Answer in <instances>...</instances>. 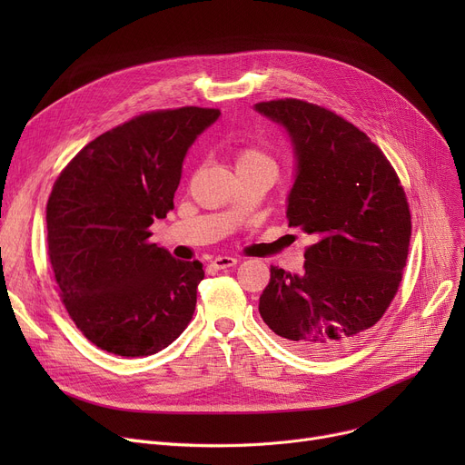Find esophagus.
<instances>
[{"label":"esophagus","instance_id":"34e87169","mask_svg":"<svg viewBox=\"0 0 465 465\" xmlns=\"http://www.w3.org/2000/svg\"><path fill=\"white\" fill-rule=\"evenodd\" d=\"M235 263H237V258L233 256H218L211 260V267H214V270H226V267H233Z\"/></svg>","mask_w":465,"mask_h":465}]
</instances>
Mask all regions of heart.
I'll return each mask as SVG.
<instances>
[{"label":"heart","mask_w":465,"mask_h":465,"mask_svg":"<svg viewBox=\"0 0 465 465\" xmlns=\"http://www.w3.org/2000/svg\"><path fill=\"white\" fill-rule=\"evenodd\" d=\"M235 165H237V169L256 167V165H265V167L275 169L273 158L258 144H241L235 151Z\"/></svg>","instance_id":"obj_1"}]
</instances>
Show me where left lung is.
I'll list each match as a JSON object with an SVG mask.
<instances>
[{
    "mask_svg": "<svg viewBox=\"0 0 465 465\" xmlns=\"http://www.w3.org/2000/svg\"><path fill=\"white\" fill-rule=\"evenodd\" d=\"M256 111L294 143L286 218L312 239L302 275L272 265L258 311L290 347L331 356L360 341L396 296L411 239L407 195L384 153L343 116L294 97Z\"/></svg>",
    "mask_w": 465,
    "mask_h": 465,
    "instance_id": "left-lung-1",
    "label": "left lung"
}]
</instances>
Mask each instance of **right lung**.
Returning a JSON list of instances; mask_svg holds the SVG:
<instances>
[{
  "instance_id": "1",
  "label": "right lung",
  "mask_w": 465,
  "mask_h": 465,
  "mask_svg": "<svg viewBox=\"0 0 465 465\" xmlns=\"http://www.w3.org/2000/svg\"><path fill=\"white\" fill-rule=\"evenodd\" d=\"M218 109L149 111L81 149L46 203V249L69 319L111 354L151 356L184 331L202 262L151 242L154 218L173 209L188 146Z\"/></svg>"
}]
</instances>
